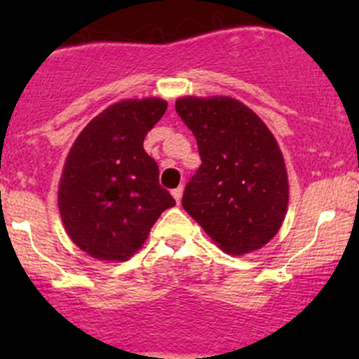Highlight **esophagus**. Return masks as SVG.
I'll return each mask as SVG.
<instances>
[{
    "label": "esophagus",
    "instance_id": "34e87169",
    "mask_svg": "<svg viewBox=\"0 0 359 359\" xmlns=\"http://www.w3.org/2000/svg\"><path fill=\"white\" fill-rule=\"evenodd\" d=\"M182 192H184L182 187H177V189H174V191H172V196H174L177 204H180V199H182Z\"/></svg>",
    "mask_w": 359,
    "mask_h": 359
}]
</instances>
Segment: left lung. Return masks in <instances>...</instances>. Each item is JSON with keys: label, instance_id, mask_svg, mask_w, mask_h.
I'll return each mask as SVG.
<instances>
[{"label": "left lung", "instance_id": "obj_1", "mask_svg": "<svg viewBox=\"0 0 359 359\" xmlns=\"http://www.w3.org/2000/svg\"><path fill=\"white\" fill-rule=\"evenodd\" d=\"M175 109L203 160L185 185L184 209L226 253L259 250L278 233L288 205L277 140L258 114L233 97L185 96Z\"/></svg>", "mask_w": 359, "mask_h": 359}]
</instances>
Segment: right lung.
<instances>
[{"mask_svg":"<svg viewBox=\"0 0 359 359\" xmlns=\"http://www.w3.org/2000/svg\"><path fill=\"white\" fill-rule=\"evenodd\" d=\"M165 109L158 97L119 101L97 114L69 151L60 217L71 240L93 258L125 262L142 248L160 214L175 205L143 148Z\"/></svg>","mask_w":359,"mask_h":359,"instance_id":"add662e5","label":"right lung"}]
</instances>
